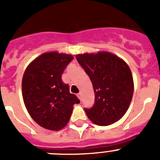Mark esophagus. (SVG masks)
<instances>
[{"label":"esophagus","instance_id":"34e87169","mask_svg":"<svg viewBox=\"0 0 160 160\" xmlns=\"http://www.w3.org/2000/svg\"><path fill=\"white\" fill-rule=\"evenodd\" d=\"M77 96H78V98L79 99H80V100L82 99V95H81V93H78V94H77Z\"/></svg>","mask_w":160,"mask_h":160}]
</instances>
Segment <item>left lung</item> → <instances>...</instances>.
<instances>
[{
  "label": "left lung",
  "instance_id": "8db88e82",
  "mask_svg": "<svg viewBox=\"0 0 160 160\" xmlns=\"http://www.w3.org/2000/svg\"><path fill=\"white\" fill-rule=\"evenodd\" d=\"M76 58L94 87V106L85 108L88 118L98 126H108L118 121L128 111L134 92L129 66L109 52L78 54Z\"/></svg>",
  "mask_w": 160,
  "mask_h": 160
}]
</instances>
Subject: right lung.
<instances>
[{
  "mask_svg": "<svg viewBox=\"0 0 160 160\" xmlns=\"http://www.w3.org/2000/svg\"><path fill=\"white\" fill-rule=\"evenodd\" d=\"M73 59L66 53H42L24 73L22 87L25 107L32 119L46 129H62L70 120L73 106L80 102L62 80L63 71Z\"/></svg>",
  "mask_w": 160,
  "mask_h": 160,
  "instance_id": "add662e5",
  "label": "right lung"
}]
</instances>
